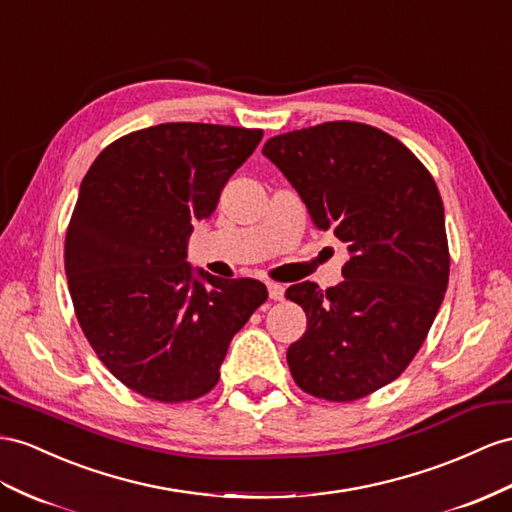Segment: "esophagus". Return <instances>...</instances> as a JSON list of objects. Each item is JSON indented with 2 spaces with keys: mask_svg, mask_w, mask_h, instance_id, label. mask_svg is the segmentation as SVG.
<instances>
[{
  "mask_svg": "<svg viewBox=\"0 0 512 512\" xmlns=\"http://www.w3.org/2000/svg\"><path fill=\"white\" fill-rule=\"evenodd\" d=\"M268 294L272 300H283L285 296V287L279 283H268Z\"/></svg>",
  "mask_w": 512,
  "mask_h": 512,
  "instance_id": "1",
  "label": "esophagus"
}]
</instances>
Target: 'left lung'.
Here are the masks:
<instances>
[{"mask_svg":"<svg viewBox=\"0 0 512 512\" xmlns=\"http://www.w3.org/2000/svg\"><path fill=\"white\" fill-rule=\"evenodd\" d=\"M316 227L348 244L344 281L287 287L307 331L287 350L296 385L352 402L409 368L435 322L450 277L443 201L411 149L387 131L333 121L264 144Z\"/></svg>","mask_w":512,"mask_h":512,"instance_id":"8db88e82","label":"left lung"}]
</instances>
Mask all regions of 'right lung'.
Returning <instances> with one entry per match:
<instances>
[{"mask_svg":"<svg viewBox=\"0 0 512 512\" xmlns=\"http://www.w3.org/2000/svg\"><path fill=\"white\" fill-rule=\"evenodd\" d=\"M264 131L162 123L114 140L82 179L64 270L99 361L164 404L212 391L233 335L266 303L255 279H218L186 261L192 222L214 214Z\"/></svg>","mask_w":512,"mask_h":512,"instance_id":"obj_1","label":"right lung"}]
</instances>
